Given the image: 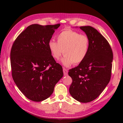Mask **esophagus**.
<instances>
[{"mask_svg":"<svg viewBox=\"0 0 123 123\" xmlns=\"http://www.w3.org/2000/svg\"><path fill=\"white\" fill-rule=\"evenodd\" d=\"M63 73H64V75H68V70L66 69L65 68H63Z\"/></svg>","mask_w":123,"mask_h":123,"instance_id":"1","label":"esophagus"}]
</instances>
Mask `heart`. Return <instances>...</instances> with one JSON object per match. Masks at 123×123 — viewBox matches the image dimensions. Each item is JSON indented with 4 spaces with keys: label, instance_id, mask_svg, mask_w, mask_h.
I'll return each instance as SVG.
<instances>
[{
    "label": "heart",
    "instance_id": "heart-1",
    "mask_svg": "<svg viewBox=\"0 0 123 123\" xmlns=\"http://www.w3.org/2000/svg\"><path fill=\"white\" fill-rule=\"evenodd\" d=\"M58 43L51 40L48 48L52 56L58 60L62 55L64 56L61 62L65 67L74 63L79 64L86 58L89 51L90 41L88 37L72 30L62 31L57 36Z\"/></svg>",
    "mask_w": 123,
    "mask_h": 123
}]
</instances>
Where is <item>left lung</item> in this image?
<instances>
[{
  "instance_id": "obj_1",
  "label": "left lung",
  "mask_w": 123,
  "mask_h": 123,
  "mask_svg": "<svg viewBox=\"0 0 123 123\" xmlns=\"http://www.w3.org/2000/svg\"><path fill=\"white\" fill-rule=\"evenodd\" d=\"M89 38L90 48L85 59L69 70L72 79L69 93L75 100L86 103L95 100L110 82L113 54L106 39L91 26H82Z\"/></svg>"
}]
</instances>
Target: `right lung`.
<instances>
[{"instance_id": "1", "label": "right lung", "mask_w": 123, "mask_h": 123, "mask_svg": "<svg viewBox=\"0 0 123 123\" xmlns=\"http://www.w3.org/2000/svg\"><path fill=\"white\" fill-rule=\"evenodd\" d=\"M60 24H33L19 35L12 45L11 65L13 80L23 95L33 101L46 100L63 76L48 48L55 30Z\"/></svg>"}]
</instances>
